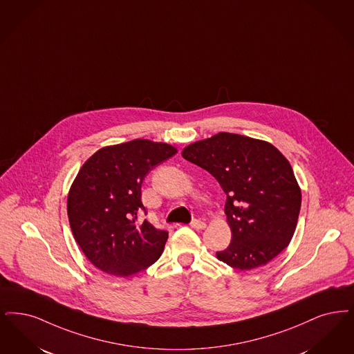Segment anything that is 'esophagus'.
<instances>
[{"label":"esophagus","mask_w":354,"mask_h":354,"mask_svg":"<svg viewBox=\"0 0 354 354\" xmlns=\"http://www.w3.org/2000/svg\"><path fill=\"white\" fill-rule=\"evenodd\" d=\"M205 227H207V224L204 221H201V220H194L191 223V227H194V229H204Z\"/></svg>","instance_id":"obj_1"}]
</instances>
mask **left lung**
<instances>
[{
  "label": "left lung",
  "mask_w": 354,
  "mask_h": 354,
  "mask_svg": "<svg viewBox=\"0 0 354 354\" xmlns=\"http://www.w3.org/2000/svg\"><path fill=\"white\" fill-rule=\"evenodd\" d=\"M184 159L208 171L227 194L232 241L216 257L240 270L268 265L297 229L301 191L286 156L270 142L221 131L194 142Z\"/></svg>",
  "instance_id": "1"
}]
</instances>
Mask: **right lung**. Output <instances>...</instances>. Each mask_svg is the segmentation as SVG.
<instances>
[{
  "label": "right lung",
  "mask_w": 354,
  "mask_h": 354,
  "mask_svg": "<svg viewBox=\"0 0 354 354\" xmlns=\"http://www.w3.org/2000/svg\"><path fill=\"white\" fill-rule=\"evenodd\" d=\"M178 149L165 142L133 140L101 147L77 172L67 198L73 239L88 261L114 277H130L153 265L163 253L169 233L149 221L141 185L159 163Z\"/></svg>",
  "instance_id": "right-lung-1"
}]
</instances>
